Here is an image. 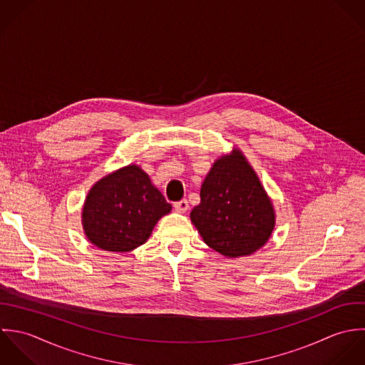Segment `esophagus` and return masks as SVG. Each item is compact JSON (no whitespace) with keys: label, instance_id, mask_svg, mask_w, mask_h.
<instances>
[{"label":"esophagus","instance_id":"obj_1","mask_svg":"<svg viewBox=\"0 0 365 365\" xmlns=\"http://www.w3.org/2000/svg\"><path fill=\"white\" fill-rule=\"evenodd\" d=\"M173 207H175V210H176L178 213H186V212L189 210V202H187V200L176 202V203L173 205Z\"/></svg>","mask_w":365,"mask_h":365}]
</instances>
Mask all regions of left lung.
<instances>
[{
	"mask_svg": "<svg viewBox=\"0 0 365 365\" xmlns=\"http://www.w3.org/2000/svg\"><path fill=\"white\" fill-rule=\"evenodd\" d=\"M190 220L203 241L227 258L248 257L268 242L275 228V209L238 148L215 160Z\"/></svg>",
	"mask_w": 365,
	"mask_h": 365,
	"instance_id": "8db88e82",
	"label": "left lung"
}]
</instances>
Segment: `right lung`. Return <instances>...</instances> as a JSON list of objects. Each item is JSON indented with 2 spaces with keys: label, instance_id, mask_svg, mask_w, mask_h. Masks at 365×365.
<instances>
[{
  "label": "right lung",
  "instance_id": "right-lung-1",
  "mask_svg": "<svg viewBox=\"0 0 365 365\" xmlns=\"http://www.w3.org/2000/svg\"><path fill=\"white\" fill-rule=\"evenodd\" d=\"M172 206L141 166L130 163L98 179L88 190L81 225L100 250L130 252L145 244L156 222Z\"/></svg>",
  "mask_w": 365,
  "mask_h": 365
}]
</instances>
